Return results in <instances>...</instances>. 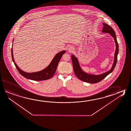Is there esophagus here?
<instances>
[{
	"mask_svg": "<svg viewBox=\"0 0 131 131\" xmlns=\"http://www.w3.org/2000/svg\"><path fill=\"white\" fill-rule=\"evenodd\" d=\"M72 49L71 47H69L68 48V51H70H70H71L72 50Z\"/></svg>",
	"mask_w": 131,
	"mask_h": 131,
	"instance_id": "obj_1",
	"label": "esophagus"
}]
</instances>
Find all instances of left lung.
Masks as SVG:
<instances>
[{
  "mask_svg": "<svg viewBox=\"0 0 131 131\" xmlns=\"http://www.w3.org/2000/svg\"><path fill=\"white\" fill-rule=\"evenodd\" d=\"M103 25V29L102 30V32L104 33H108L114 39L115 41V45H116V50L114 53V58L113 63L112 64V67L111 69L107 72L102 73L99 75H94L89 74L85 71H84L81 68L80 63L78 58L75 56L74 54L71 55L72 64L74 71L75 72L76 76L78 77L79 79L86 83H98L104 79L108 75H109L113 71L116 65L117 61V54L118 53V44L117 43V37L116 36L114 31L112 29V27L108 25L107 24L102 23Z\"/></svg>",
  "mask_w": 131,
  "mask_h": 131,
  "instance_id": "1",
  "label": "left lung"
}]
</instances>
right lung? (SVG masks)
<instances>
[{"instance_id":"add662e5","label":"right lung","mask_w":131,"mask_h":131,"mask_svg":"<svg viewBox=\"0 0 131 131\" xmlns=\"http://www.w3.org/2000/svg\"><path fill=\"white\" fill-rule=\"evenodd\" d=\"M14 40L13 41H14ZM13 46L11 50L12 57V60L14 62V64L16 66V69L18 70L19 73L21 75L24 77V78H26L28 79L34 80V81H43V80H48L50 79L53 77L56 71V68L58 66L60 59L63 53H66V50L60 51L59 53H56V56H54L53 59L51 61L50 63L47 67L44 69L41 70L38 72H32V73H27L25 72L23 70H21L17 65L15 62L13 55Z\"/></svg>"}]
</instances>
